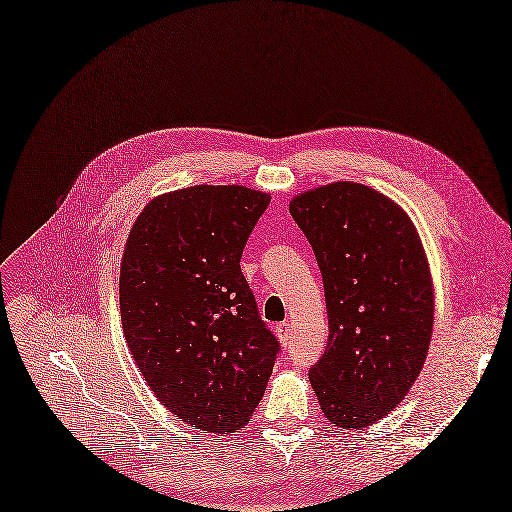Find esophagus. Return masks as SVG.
Masks as SVG:
<instances>
[{
	"mask_svg": "<svg viewBox=\"0 0 512 512\" xmlns=\"http://www.w3.org/2000/svg\"><path fill=\"white\" fill-rule=\"evenodd\" d=\"M276 335H278V341H280L284 347L291 345V324H288V322L276 324Z\"/></svg>",
	"mask_w": 512,
	"mask_h": 512,
	"instance_id": "esophagus-1",
	"label": "esophagus"
}]
</instances>
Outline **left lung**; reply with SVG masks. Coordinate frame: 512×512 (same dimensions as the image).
<instances>
[{
	"mask_svg": "<svg viewBox=\"0 0 512 512\" xmlns=\"http://www.w3.org/2000/svg\"><path fill=\"white\" fill-rule=\"evenodd\" d=\"M293 219L318 259L328 345L309 368L324 416L362 429L402 402L433 335V282L404 209L364 184L295 196Z\"/></svg>",
	"mask_w": 512,
	"mask_h": 512,
	"instance_id": "left-lung-1",
	"label": "left lung"
}]
</instances>
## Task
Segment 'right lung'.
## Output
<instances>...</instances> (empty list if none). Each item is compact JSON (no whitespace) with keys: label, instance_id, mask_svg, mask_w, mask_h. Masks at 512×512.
I'll use <instances>...</instances> for the list:
<instances>
[{"label":"right lung","instance_id":"1","mask_svg":"<svg viewBox=\"0 0 512 512\" xmlns=\"http://www.w3.org/2000/svg\"><path fill=\"white\" fill-rule=\"evenodd\" d=\"M270 194L192 186L161 194L133 224L119 301L127 347L159 402L188 425H247L280 351L240 272Z\"/></svg>","mask_w":512,"mask_h":512}]
</instances>
